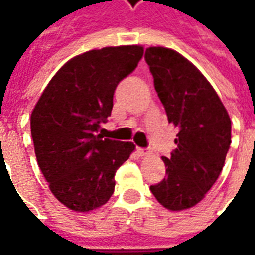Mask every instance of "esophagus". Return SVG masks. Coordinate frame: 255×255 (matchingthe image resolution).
I'll use <instances>...</instances> for the list:
<instances>
[{
  "label": "esophagus",
  "instance_id": "esophagus-1",
  "mask_svg": "<svg viewBox=\"0 0 255 255\" xmlns=\"http://www.w3.org/2000/svg\"><path fill=\"white\" fill-rule=\"evenodd\" d=\"M136 153H138L139 157H146V155L149 154V151H147V150L140 149V147H138V149H136Z\"/></svg>",
  "mask_w": 255,
  "mask_h": 255
}]
</instances>
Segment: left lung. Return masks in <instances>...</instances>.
I'll use <instances>...</instances> for the list:
<instances>
[{
  "instance_id": "1",
  "label": "left lung",
  "mask_w": 255,
  "mask_h": 255,
  "mask_svg": "<svg viewBox=\"0 0 255 255\" xmlns=\"http://www.w3.org/2000/svg\"><path fill=\"white\" fill-rule=\"evenodd\" d=\"M168 122L179 128L176 149L162 157L166 176L150 186L155 199L169 210L201 202L224 166L231 144V119L212 84L194 64L168 47L146 49Z\"/></svg>"
}]
</instances>
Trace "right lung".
<instances>
[{
	"label": "right lung",
	"mask_w": 255,
	"mask_h": 255,
	"mask_svg": "<svg viewBox=\"0 0 255 255\" xmlns=\"http://www.w3.org/2000/svg\"><path fill=\"white\" fill-rule=\"evenodd\" d=\"M143 56V47L90 50L58 69L31 113L38 165L60 202L75 212L105 205L115 173L135 149L131 142L104 139L101 123L111 116L117 84Z\"/></svg>",
	"instance_id": "obj_1"
}]
</instances>
